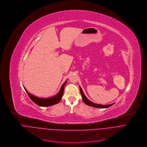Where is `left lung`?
I'll list each match as a JSON object with an SVG mask.
<instances>
[{"instance_id": "obj_1", "label": "left lung", "mask_w": 147, "mask_h": 147, "mask_svg": "<svg viewBox=\"0 0 147 147\" xmlns=\"http://www.w3.org/2000/svg\"><path fill=\"white\" fill-rule=\"evenodd\" d=\"M80 94L82 95V100L83 101V102L86 104L91 107H96V108H108L109 107L111 106H112V105H113L114 104H111L109 105H100V104H95L92 101H90V100H88L87 98V97L84 96L83 90L82 89L81 87H80Z\"/></svg>"}]
</instances>
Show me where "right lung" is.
I'll return each instance as SVG.
<instances>
[{"label": "right lung", "mask_w": 147, "mask_h": 147, "mask_svg": "<svg viewBox=\"0 0 147 147\" xmlns=\"http://www.w3.org/2000/svg\"><path fill=\"white\" fill-rule=\"evenodd\" d=\"M67 83V81H65L64 84L62 85L60 91L59 92L57 95H55V96H53L52 97H50V98H39L37 97H35L33 95H32L31 94L29 93L25 89L26 92L27 93L28 96L31 99V100L32 101H34L36 104H37L40 107H49V106H51L53 105H55L57 103L59 102L60 101V100L62 98V97L63 96V93H64V87L65 85Z\"/></svg>", "instance_id": "obj_1"}]
</instances>
